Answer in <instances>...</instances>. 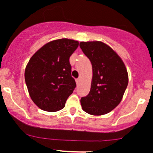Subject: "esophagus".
<instances>
[{"label": "esophagus", "mask_w": 153, "mask_h": 153, "mask_svg": "<svg viewBox=\"0 0 153 153\" xmlns=\"http://www.w3.org/2000/svg\"><path fill=\"white\" fill-rule=\"evenodd\" d=\"M75 81H76L77 84H78V83H79V82H80V78H77V79L75 80Z\"/></svg>", "instance_id": "obj_1"}]
</instances>
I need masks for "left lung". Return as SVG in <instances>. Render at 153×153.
I'll list each match as a JSON object with an SVG mask.
<instances>
[{"label":"left lung","instance_id":"1","mask_svg":"<svg viewBox=\"0 0 153 153\" xmlns=\"http://www.w3.org/2000/svg\"><path fill=\"white\" fill-rule=\"evenodd\" d=\"M80 48L92 65L91 89L81 97L82 108L91 115H103L120 104L128 83L126 67L120 57L102 42H81Z\"/></svg>","mask_w":153,"mask_h":153}]
</instances>
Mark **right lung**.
<instances>
[{
  "label": "right lung",
  "mask_w": 153,
  "mask_h": 153,
  "mask_svg": "<svg viewBox=\"0 0 153 153\" xmlns=\"http://www.w3.org/2000/svg\"><path fill=\"white\" fill-rule=\"evenodd\" d=\"M78 44L68 39L54 40L30 58L25 71V83L31 100L42 110L55 112L64 108L76 87L70 57Z\"/></svg>",
  "instance_id": "obj_1"
}]
</instances>
